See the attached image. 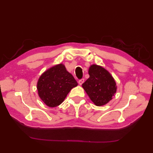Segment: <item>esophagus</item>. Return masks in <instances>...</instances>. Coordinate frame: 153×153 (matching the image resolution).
<instances>
[{"mask_svg": "<svg viewBox=\"0 0 153 153\" xmlns=\"http://www.w3.org/2000/svg\"><path fill=\"white\" fill-rule=\"evenodd\" d=\"M83 82H84V79H80V80H79V82H78V83L79 84V85H82V84L83 83Z\"/></svg>", "mask_w": 153, "mask_h": 153, "instance_id": "esophagus-1", "label": "esophagus"}]
</instances>
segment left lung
I'll return each instance as SVG.
<instances>
[{
	"mask_svg": "<svg viewBox=\"0 0 153 153\" xmlns=\"http://www.w3.org/2000/svg\"><path fill=\"white\" fill-rule=\"evenodd\" d=\"M89 77L82 84V87L96 106L106 105L116 92L114 79L106 69L97 64L89 67Z\"/></svg>",
	"mask_w": 153,
	"mask_h": 153,
	"instance_id": "8db88e82",
	"label": "left lung"
}]
</instances>
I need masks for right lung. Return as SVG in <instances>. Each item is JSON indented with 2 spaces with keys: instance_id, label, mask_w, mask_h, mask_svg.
<instances>
[{
  "instance_id": "1",
  "label": "right lung",
  "mask_w": 153,
  "mask_h": 153,
  "mask_svg": "<svg viewBox=\"0 0 153 153\" xmlns=\"http://www.w3.org/2000/svg\"><path fill=\"white\" fill-rule=\"evenodd\" d=\"M77 83L72 75L59 64L46 70L39 78L38 95L47 106L56 107L62 102Z\"/></svg>"
}]
</instances>
